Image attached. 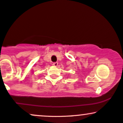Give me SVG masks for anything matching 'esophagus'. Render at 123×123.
<instances>
[{"mask_svg":"<svg viewBox=\"0 0 123 123\" xmlns=\"http://www.w3.org/2000/svg\"><path fill=\"white\" fill-rule=\"evenodd\" d=\"M58 63L57 62H53V65L54 66H57V65H58Z\"/></svg>","mask_w":123,"mask_h":123,"instance_id":"esophagus-1","label":"esophagus"}]
</instances>
